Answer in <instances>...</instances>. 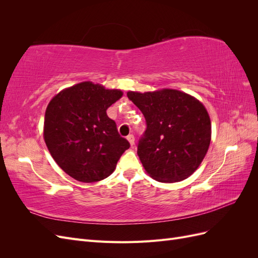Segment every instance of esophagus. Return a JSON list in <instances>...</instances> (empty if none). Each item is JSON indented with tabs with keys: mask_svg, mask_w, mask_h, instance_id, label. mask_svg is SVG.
<instances>
[{
	"mask_svg": "<svg viewBox=\"0 0 258 258\" xmlns=\"http://www.w3.org/2000/svg\"><path fill=\"white\" fill-rule=\"evenodd\" d=\"M127 140L129 141V143H130L131 146L135 145V136H134V135H129V136L127 137Z\"/></svg>",
	"mask_w": 258,
	"mask_h": 258,
	"instance_id": "1",
	"label": "esophagus"
}]
</instances>
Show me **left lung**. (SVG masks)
<instances>
[{"mask_svg":"<svg viewBox=\"0 0 258 258\" xmlns=\"http://www.w3.org/2000/svg\"><path fill=\"white\" fill-rule=\"evenodd\" d=\"M142 112L146 130L138 155L146 172L162 183L183 181L204 160L211 141V120L199 100L175 89L127 93Z\"/></svg>","mask_w":258,"mask_h":258,"instance_id":"left-lung-1","label":"left lung"}]
</instances>
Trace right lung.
Masks as SVG:
<instances>
[{"label":"right lung","mask_w":258,"mask_h":258,"mask_svg":"<svg viewBox=\"0 0 258 258\" xmlns=\"http://www.w3.org/2000/svg\"><path fill=\"white\" fill-rule=\"evenodd\" d=\"M121 96L120 90L83 82L60 91L46 108L45 143L57 165L77 181L107 177L130 147L106 114Z\"/></svg>","instance_id":"obj_1"}]
</instances>
